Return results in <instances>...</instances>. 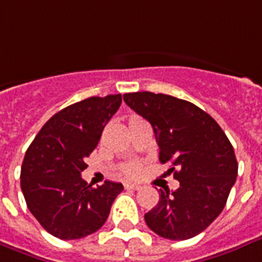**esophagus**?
I'll return each mask as SVG.
<instances>
[{"instance_id":"esophagus-1","label":"esophagus","mask_w":262,"mask_h":262,"mask_svg":"<svg viewBox=\"0 0 262 262\" xmlns=\"http://www.w3.org/2000/svg\"><path fill=\"white\" fill-rule=\"evenodd\" d=\"M124 187L127 188V190H139L142 186L141 184H137V183H125Z\"/></svg>"}]
</instances>
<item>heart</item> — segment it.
Segmentation results:
<instances>
[{"label": "heart", "instance_id": "heart-1", "mask_svg": "<svg viewBox=\"0 0 262 262\" xmlns=\"http://www.w3.org/2000/svg\"><path fill=\"white\" fill-rule=\"evenodd\" d=\"M139 165L135 163H131V164H127V165H124L123 167V173H124L125 176H129V178H133V176H137L138 172H139Z\"/></svg>", "mask_w": 262, "mask_h": 262}]
</instances>
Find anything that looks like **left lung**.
I'll use <instances>...</instances> for the list:
<instances>
[{
  "instance_id": "1",
  "label": "left lung",
  "mask_w": 262,
  "mask_h": 262,
  "mask_svg": "<svg viewBox=\"0 0 262 262\" xmlns=\"http://www.w3.org/2000/svg\"><path fill=\"white\" fill-rule=\"evenodd\" d=\"M123 98L151 124L160 161L172 164L169 171L180 183L175 191L160 190L159 204L145 214L146 224L171 241L201 234L222 213L238 176L231 142L213 117L188 101L150 91Z\"/></svg>"
}]
</instances>
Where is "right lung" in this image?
I'll return each instance as SVG.
<instances>
[{"mask_svg": "<svg viewBox=\"0 0 262 262\" xmlns=\"http://www.w3.org/2000/svg\"><path fill=\"white\" fill-rule=\"evenodd\" d=\"M121 103V94L90 97L61 109L40 128L24 156L20 186L32 216L58 239L84 238L105 224L123 184L97 188L82 179L86 159Z\"/></svg>", "mask_w": 262, "mask_h": 262, "instance_id": "right-lung-1", "label": "right lung"}]
</instances>
